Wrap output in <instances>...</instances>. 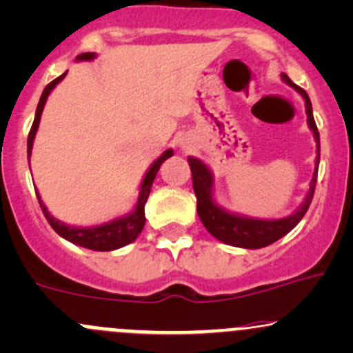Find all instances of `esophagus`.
<instances>
[{
	"label": "esophagus",
	"mask_w": 353,
	"mask_h": 353,
	"mask_svg": "<svg viewBox=\"0 0 353 353\" xmlns=\"http://www.w3.org/2000/svg\"><path fill=\"white\" fill-rule=\"evenodd\" d=\"M181 147H183V149H185V142L184 141H181Z\"/></svg>",
	"instance_id": "34e87169"
}]
</instances>
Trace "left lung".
<instances>
[{
  "label": "left lung",
  "instance_id": "left-lung-1",
  "mask_svg": "<svg viewBox=\"0 0 353 353\" xmlns=\"http://www.w3.org/2000/svg\"><path fill=\"white\" fill-rule=\"evenodd\" d=\"M281 80L292 88H295L298 94L303 97L305 110H307V123L316 142L315 170H313L312 183H310L303 203L292 214L280 219H263L228 211V209L219 206L214 199V176H212L211 169L201 159L188 157L189 168H191L192 172V188H194L197 199V214H199V219L203 221L204 228L209 233L214 236L216 239L223 241L224 245L246 248V250H258V248L268 246L271 243L283 238L285 234H288L300 223L305 212L308 211L310 203H312L320 164V134L319 129H316L315 119H313L312 102H310L307 92L293 83L285 73H281Z\"/></svg>",
  "mask_w": 353,
  "mask_h": 353
}]
</instances>
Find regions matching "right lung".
Listing matches in <instances>:
<instances>
[{
  "mask_svg": "<svg viewBox=\"0 0 353 353\" xmlns=\"http://www.w3.org/2000/svg\"><path fill=\"white\" fill-rule=\"evenodd\" d=\"M97 55L95 53H82V55L77 57V61H90L94 60ZM67 72L63 75H60L58 79L53 80L52 83H48L45 87L43 94L40 97V102H38L37 107V114H34V120H33V125L32 130L28 134V161L30 156H32V149H33V141H34V135H37L38 125H40V119H41V112H43L46 99L48 95L52 94L53 88L57 87L61 80L65 79ZM172 149H168L165 152H162V156H159L156 161L150 164V168L147 169L144 179L141 183V191H139V197H137V203H135V208L129 214H123L120 218H115L112 221H107L103 224H97V226H72V224H65L63 221H58L57 218H53L50 214V211L46 209V206L41 201V196L38 194V189H37V197H38V203H40L41 211H43L46 221L50 223V226L57 231L58 236H61L63 239L67 241L73 243V245H79L82 248H87V250H94V251H114L119 250V248L129 245V243L135 241L141 231L144 230V224H145V203H147V197L150 194V188H152L154 179H156V174L161 169L162 162L168 161L169 157H172Z\"/></svg>",
  "mask_w": 353,
  "mask_h": 353,
  "instance_id": "obj_1",
  "label": "right lung"
}]
</instances>
